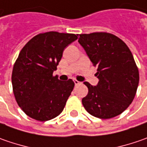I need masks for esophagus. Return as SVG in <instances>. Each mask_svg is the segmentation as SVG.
<instances>
[{"instance_id":"esophagus-1","label":"esophagus","mask_w":147,"mask_h":147,"mask_svg":"<svg viewBox=\"0 0 147 147\" xmlns=\"http://www.w3.org/2000/svg\"><path fill=\"white\" fill-rule=\"evenodd\" d=\"M74 84H75V85H79V84H81V82H78V80H76V79H75V80H74Z\"/></svg>"}]
</instances>
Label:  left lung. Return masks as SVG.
Returning a JSON list of instances; mask_svg holds the SVG:
<instances>
[{
	"label": "left lung",
	"instance_id": "8db88e82",
	"mask_svg": "<svg viewBox=\"0 0 147 147\" xmlns=\"http://www.w3.org/2000/svg\"><path fill=\"white\" fill-rule=\"evenodd\" d=\"M78 42L94 66L97 67L96 86L89 82L82 100L85 110L99 119L122 114L133 102L139 82V72L131 51L120 38L108 32L79 34Z\"/></svg>",
	"mask_w": 147,
	"mask_h": 147
}]
</instances>
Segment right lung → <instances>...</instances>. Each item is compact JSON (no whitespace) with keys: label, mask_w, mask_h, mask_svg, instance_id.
Segmentation results:
<instances>
[{"label":"right lung","mask_w":147,"mask_h":147,"mask_svg":"<svg viewBox=\"0 0 147 147\" xmlns=\"http://www.w3.org/2000/svg\"><path fill=\"white\" fill-rule=\"evenodd\" d=\"M77 39L73 33L47 32L32 37L21 50L12 71L13 92L19 106L32 119L47 121L64 110L74 82L59 81L53 72L65 47Z\"/></svg>","instance_id":"add662e5"}]
</instances>
